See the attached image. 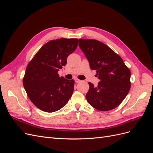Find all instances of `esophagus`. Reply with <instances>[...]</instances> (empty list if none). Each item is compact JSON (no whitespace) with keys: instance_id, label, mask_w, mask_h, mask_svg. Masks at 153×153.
I'll list each match as a JSON object with an SVG mask.
<instances>
[{"instance_id":"esophagus-1","label":"esophagus","mask_w":153,"mask_h":153,"mask_svg":"<svg viewBox=\"0 0 153 153\" xmlns=\"http://www.w3.org/2000/svg\"><path fill=\"white\" fill-rule=\"evenodd\" d=\"M75 82H76V83H80V82H81L80 80H78V79H77V78H76V79H75Z\"/></svg>"}]
</instances>
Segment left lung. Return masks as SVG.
<instances>
[{
  "label": "left lung",
  "instance_id": "left-lung-1",
  "mask_svg": "<svg viewBox=\"0 0 153 153\" xmlns=\"http://www.w3.org/2000/svg\"><path fill=\"white\" fill-rule=\"evenodd\" d=\"M79 47L100 80L97 86L89 82L88 103L100 111L116 108L130 89L129 69L119 55L100 41L79 39Z\"/></svg>",
  "mask_w": 153,
  "mask_h": 153
}]
</instances>
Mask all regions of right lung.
Masks as SVG:
<instances>
[{
  "mask_svg": "<svg viewBox=\"0 0 153 153\" xmlns=\"http://www.w3.org/2000/svg\"><path fill=\"white\" fill-rule=\"evenodd\" d=\"M78 39L61 38L45 44L27 66L23 84L36 106L53 112L65 106L74 91V80L60 77L58 71L78 46Z\"/></svg>",
  "mask_w": 153,
  "mask_h": 153,
  "instance_id": "right-lung-1",
  "label": "right lung"
}]
</instances>
